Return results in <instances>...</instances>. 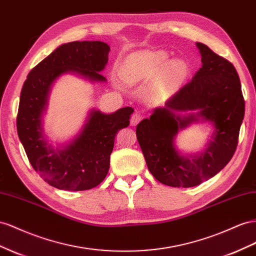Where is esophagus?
Returning a JSON list of instances; mask_svg holds the SVG:
<instances>
[{
    "label": "esophagus",
    "mask_w": 256,
    "mask_h": 256,
    "mask_svg": "<svg viewBox=\"0 0 256 256\" xmlns=\"http://www.w3.org/2000/svg\"><path fill=\"white\" fill-rule=\"evenodd\" d=\"M141 120H142V115H141L140 113H134L132 116H131L130 124H131V125H132V126H136L138 122H141Z\"/></svg>",
    "instance_id": "obj_1"
}]
</instances>
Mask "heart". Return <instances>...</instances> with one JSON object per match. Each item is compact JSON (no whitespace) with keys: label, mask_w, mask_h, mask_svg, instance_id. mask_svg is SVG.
<instances>
[{"label":"heart","mask_w":256,"mask_h":256,"mask_svg":"<svg viewBox=\"0 0 256 256\" xmlns=\"http://www.w3.org/2000/svg\"><path fill=\"white\" fill-rule=\"evenodd\" d=\"M188 71V68L184 61L170 62L168 54L162 50L143 52L129 58L122 68V78L128 82H136L164 72L160 86L170 88L181 82Z\"/></svg>","instance_id":"heart-1"}]
</instances>
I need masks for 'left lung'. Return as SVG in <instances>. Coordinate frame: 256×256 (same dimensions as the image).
I'll return each mask as SVG.
<instances>
[{"instance_id":"8db88e82","label":"left lung","mask_w":256,"mask_h":256,"mask_svg":"<svg viewBox=\"0 0 256 256\" xmlns=\"http://www.w3.org/2000/svg\"><path fill=\"white\" fill-rule=\"evenodd\" d=\"M202 66L171 96L164 108L154 110L136 126V139L153 176L172 188H192L216 176L236 150L244 116V99L236 68L210 48L196 43ZM195 112L180 116V112ZM214 127L204 152L183 156L175 148L180 130L198 120Z\"/></svg>"}]
</instances>
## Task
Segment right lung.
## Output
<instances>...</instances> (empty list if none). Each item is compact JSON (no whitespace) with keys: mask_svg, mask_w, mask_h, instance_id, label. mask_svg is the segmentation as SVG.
I'll return each instance as SVG.
<instances>
[{"mask_svg":"<svg viewBox=\"0 0 256 256\" xmlns=\"http://www.w3.org/2000/svg\"><path fill=\"white\" fill-rule=\"evenodd\" d=\"M110 46L100 40L71 42L57 47L34 66L22 89L17 132L33 169L50 185L64 190L96 188L106 176L110 156L118 130L129 126L134 108L104 114L92 108L80 132L62 148L48 144L42 117L54 82L76 73L90 82H106L100 74L108 60Z\"/></svg>","mask_w":256,"mask_h":256,"instance_id":"right-lung-1","label":"right lung"}]
</instances>
